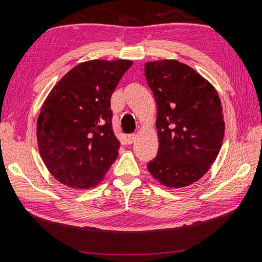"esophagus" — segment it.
I'll use <instances>...</instances> for the list:
<instances>
[{
    "instance_id": "esophagus-1",
    "label": "esophagus",
    "mask_w": 262,
    "mask_h": 262,
    "mask_svg": "<svg viewBox=\"0 0 262 262\" xmlns=\"http://www.w3.org/2000/svg\"><path fill=\"white\" fill-rule=\"evenodd\" d=\"M135 140H136V135L135 134H130V135H128V137H127L128 144H133V143L135 142Z\"/></svg>"
}]
</instances>
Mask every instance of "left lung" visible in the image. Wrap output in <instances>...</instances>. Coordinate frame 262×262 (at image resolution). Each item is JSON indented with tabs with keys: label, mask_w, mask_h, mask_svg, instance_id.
I'll list each match as a JSON object with an SVG mask.
<instances>
[{
	"label": "left lung",
	"mask_w": 262,
	"mask_h": 262,
	"mask_svg": "<svg viewBox=\"0 0 262 262\" xmlns=\"http://www.w3.org/2000/svg\"><path fill=\"white\" fill-rule=\"evenodd\" d=\"M145 77L157 101L159 152L147 164L168 188L192 185L207 173L220 153L225 124L216 89L176 59L145 63Z\"/></svg>",
	"instance_id": "obj_1"
}]
</instances>
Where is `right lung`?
I'll return each mask as SVG.
<instances>
[{"instance_id": "obj_1", "label": "right lung", "mask_w": 262, "mask_h": 262, "mask_svg": "<svg viewBox=\"0 0 262 262\" xmlns=\"http://www.w3.org/2000/svg\"><path fill=\"white\" fill-rule=\"evenodd\" d=\"M132 60L93 59L74 66L43 101L37 120L40 157L73 189L96 187L118 158L110 99Z\"/></svg>"}]
</instances>
